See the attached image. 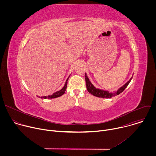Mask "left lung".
I'll return each instance as SVG.
<instances>
[{
	"mask_svg": "<svg viewBox=\"0 0 156 156\" xmlns=\"http://www.w3.org/2000/svg\"><path fill=\"white\" fill-rule=\"evenodd\" d=\"M132 78H133V76H131V78L129 79L128 81H127L125 84H123L122 87H120L118 90L115 91L114 92H110L109 91H105V90H101V89H99V88H96L92 84L90 79H89L87 74L85 73V80H86V88H87V91L94 96H96L98 98H111L116 95H119V94H120L122 92H123L125 90V88L130 83Z\"/></svg>",
	"mask_w": 156,
	"mask_h": 156,
	"instance_id": "8db88e82",
	"label": "left lung"
}]
</instances>
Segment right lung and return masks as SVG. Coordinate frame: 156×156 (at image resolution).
<instances>
[{
	"instance_id": "1",
	"label": "right lung",
	"mask_w": 156,
	"mask_h": 156,
	"mask_svg": "<svg viewBox=\"0 0 156 156\" xmlns=\"http://www.w3.org/2000/svg\"><path fill=\"white\" fill-rule=\"evenodd\" d=\"M70 76L68 77V78L66 79L65 83V84H64V86L61 89V90L60 91H58L54 93H53L52 95H49L48 96H41V97H39V96H37L39 98H41V99H52V98H58V97H60L62 95H63L65 93V91H66V87H67V81L69 80V78L70 77Z\"/></svg>"
}]
</instances>
